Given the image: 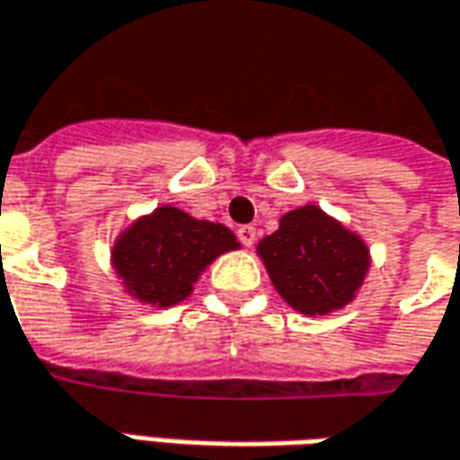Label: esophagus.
<instances>
[{"mask_svg":"<svg viewBox=\"0 0 460 460\" xmlns=\"http://www.w3.org/2000/svg\"><path fill=\"white\" fill-rule=\"evenodd\" d=\"M236 236H239V242L244 246L254 244V239H257V229L254 226H239L236 229Z\"/></svg>","mask_w":460,"mask_h":460,"instance_id":"obj_1","label":"esophagus"}]
</instances>
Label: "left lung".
Returning a JSON list of instances; mask_svg holds the SVG:
<instances>
[{
	"instance_id": "8db88e82",
	"label": "left lung",
	"mask_w": 460,
	"mask_h": 460,
	"mask_svg": "<svg viewBox=\"0 0 460 460\" xmlns=\"http://www.w3.org/2000/svg\"><path fill=\"white\" fill-rule=\"evenodd\" d=\"M260 254L278 293L305 315L343 308L369 270L364 242L318 206L282 216L279 229L260 242Z\"/></svg>"
}]
</instances>
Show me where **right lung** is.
Returning a JSON list of instances; mask_svg holds the SVG:
<instances>
[{"label": "right lung", "instance_id": "obj_1", "mask_svg": "<svg viewBox=\"0 0 460 460\" xmlns=\"http://www.w3.org/2000/svg\"><path fill=\"white\" fill-rule=\"evenodd\" d=\"M236 246V236L226 226L163 206L124 231L111 257L117 275L137 300L167 308L185 300L200 272Z\"/></svg>", "mask_w": 460, "mask_h": 460}]
</instances>
